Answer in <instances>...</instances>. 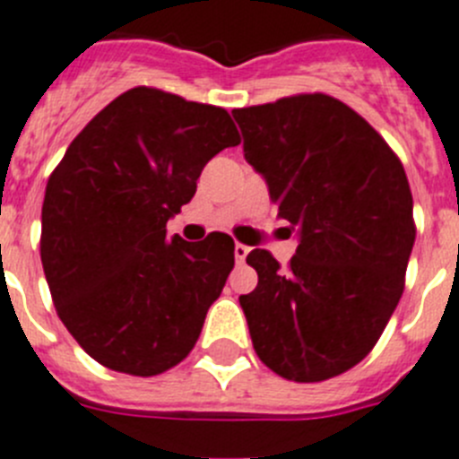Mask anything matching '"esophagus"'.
Masks as SVG:
<instances>
[{"label":"esophagus","mask_w":459,"mask_h":459,"mask_svg":"<svg viewBox=\"0 0 459 459\" xmlns=\"http://www.w3.org/2000/svg\"><path fill=\"white\" fill-rule=\"evenodd\" d=\"M247 254H249V247H245V245H235V260H238V263H245V258H247Z\"/></svg>","instance_id":"esophagus-1"}]
</instances>
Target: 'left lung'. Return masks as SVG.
<instances>
[{"mask_svg": "<svg viewBox=\"0 0 459 459\" xmlns=\"http://www.w3.org/2000/svg\"><path fill=\"white\" fill-rule=\"evenodd\" d=\"M233 118L245 160L299 238L286 270L265 249L247 255L258 286L239 307L254 350L292 382L336 377L373 350L403 295L416 238L404 169L357 111L322 93Z\"/></svg>", "mask_w": 459, "mask_h": 459, "instance_id": "left-lung-1", "label": "left lung"}]
</instances>
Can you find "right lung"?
<instances>
[{
	"instance_id": "right-lung-1",
	"label": "right lung",
	"mask_w": 459,
	"mask_h": 459,
	"mask_svg": "<svg viewBox=\"0 0 459 459\" xmlns=\"http://www.w3.org/2000/svg\"><path fill=\"white\" fill-rule=\"evenodd\" d=\"M221 107L126 91L73 139L45 187L40 260L56 313L89 357L151 377L192 352L235 265L226 233L167 235L205 164L238 146Z\"/></svg>"
}]
</instances>
